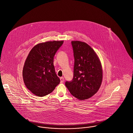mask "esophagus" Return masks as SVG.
I'll return each instance as SVG.
<instances>
[{
	"instance_id": "esophagus-1",
	"label": "esophagus",
	"mask_w": 133,
	"mask_h": 133,
	"mask_svg": "<svg viewBox=\"0 0 133 133\" xmlns=\"http://www.w3.org/2000/svg\"><path fill=\"white\" fill-rule=\"evenodd\" d=\"M60 80H61V83H63L64 82V77H61Z\"/></svg>"
}]
</instances>
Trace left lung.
I'll return each instance as SVG.
<instances>
[{"mask_svg":"<svg viewBox=\"0 0 133 133\" xmlns=\"http://www.w3.org/2000/svg\"><path fill=\"white\" fill-rule=\"evenodd\" d=\"M71 45L75 58L74 77L66 81L70 93L80 100L88 99L99 90L102 82L101 63L93 49L87 43L72 41Z\"/></svg>","mask_w":133,"mask_h":133,"instance_id":"8db88e82","label":"left lung"}]
</instances>
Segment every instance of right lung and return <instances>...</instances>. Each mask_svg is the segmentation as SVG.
<instances>
[{
	"label": "right lung",
	"mask_w": 133,
	"mask_h": 133,
	"mask_svg": "<svg viewBox=\"0 0 133 133\" xmlns=\"http://www.w3.org/2000/svg\"><path fill=\"white\" fill-rule=\"evenodd\" d=\"M63 42L53 41L39 43L30 51L24 65L23 77L26 88L34 94L44 96L59 83L53 61Z\"/></svg>",
	"instance_id": "1"
}]
</instances>
